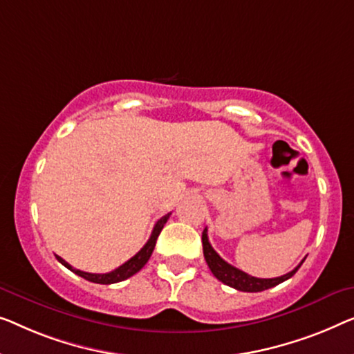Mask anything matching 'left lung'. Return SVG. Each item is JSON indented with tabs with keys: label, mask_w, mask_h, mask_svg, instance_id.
I'll return each mask as SVG.
<instances>
[{
	"label": "left lung",
	"mask_w": 354,
	"mask_h": 354,
	"mask_svg": "<svg viewBox=\"0 0 354 354\" xmlns=\"http://www.w3.org/2000/svg\"><path fill=\"white\" fill-rule=\"evenodd\" d=\"M203 252L204 259H206V263L209 265V268H211L215 278L222 281L223 284L230 286V288L243 292H262L274 288V286L284 283L286 279L292 278V276L297 273V270L300 268V265L304 263V260H301V263L299 266H295V268L289 271L288 274L279 276V278H255V276H250L248 273H244V271L238 270L236 266L227 263L217 252H215L207 239V228H204L203 232Z\"/></svg>",
	"instance_id": "left-lung-1"
}]
</instances>
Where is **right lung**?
Wrapping results in <instances>:
<instances>
[{
  "label": "right lung",
  "instance_id": "obj_1",
  "mask_svg": "<svg viewBox=\"0 0 354 354\" xmlns=\"http://www.w3.org/2000/svg\"><path fill=\"white\" fill-rule=\"evenodd\" d=\"M169 215H171V214H167V215H165V217H161L160 220H158L156 225H155V228H153V232H151L150 239L147 241V244L143 245V248L134 255V257L127 260V262L122 263L121 266H118L116 270L110 271V273H104V274H100V273H86V271H81V270L73 268V266H71L70 263H66L62 257H59V255H57V260L64 266H66V268H68L70 271H73L75 274H78V276H81V278L91 281V283H97V284H115V283H120V281H124L127 278H131L132 274H136L137 271H140L143 266H145V263L148 262V259L151 257L153 249H155V245H156V239H158V236H160L162 227H165V225H166Z\"/></svg>",
  "mask_w": 354,
  "mask_h": 354
}]
</instances>
